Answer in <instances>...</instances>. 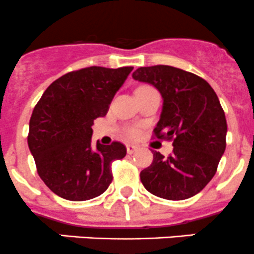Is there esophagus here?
<instances>
[{
  "label": "esophagus",
  "instance_id": "34e87169",
  "mask_svg": "<svg viewBox=\"0 0 254 254\" xmlns=\"http://www.w3.org/2000/svg\"><path fill=\"white\" fill-rule=\"evenodd\" d=\"M137 146H135V145H130V143H127V153H130V155H131V153H134L135 151L137 150Z\"/></svg>",
  "mask_w": 254,
  "mask_h": 254
}]
</instances>
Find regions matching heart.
Masks as SVG:
<instances>
[{"mask_svg": "<svg viewBox=\"0 0 254 254\" xmlns=\"http://www.w3.org/2000/svg\"><path fill=\"white\" fill-rule=\"evenodd\" d=\"M140 134V130L137 127H129V129L125 130V135L130 139H135V137L139 136Z\"/></svg>", "mask_w": 254, "mask_h": 254, "instance_id": "obj_1", "label": "heart"}]
</instances>
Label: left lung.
Segmentation results:
<instances>
[{
	"label": "left lung",
	"mask_w": 254,
	"mask_h": 254,
	"mask_svg": "<svg viewBox=\"0 0 254 254\" xmlns=\"http://www.w3.org/2000/svg\"><path fill=\"white\" fill-rule=\"evenodd\" d=\"M132 78L160 91L163 107L153 129L157 139L173 140V153L153 152L141 171L146 190L168 200L198 194L215 176L226 148L224 109L209 83L199 76L167 65L139 67Z\"/></svg>",
	"instance_id": "left-lung-1"
}]
</instances>
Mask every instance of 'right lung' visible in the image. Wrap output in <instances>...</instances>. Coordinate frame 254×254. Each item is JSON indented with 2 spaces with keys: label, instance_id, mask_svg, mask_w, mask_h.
Instances as JSON below:
<instances>
[{
  "label": "right lung",
  "instance_id": "add662e5",
  "mask_svg": "<svg viewBox=\"0 0 254 254\" xmlns=\"http://www.w3.org/2000/svg\"><path fill=\"white\" fill-rule=\"evenodd\" d=\"M131 66L81 68L45 89L29 122L28 146L38 175L66 200H89L112 183V162L127 155L122 142L92 146L94 119L108 113Z\"/></svg>",
  "mask_w": 254,
  "mask_h": 254
}]
</instances>
